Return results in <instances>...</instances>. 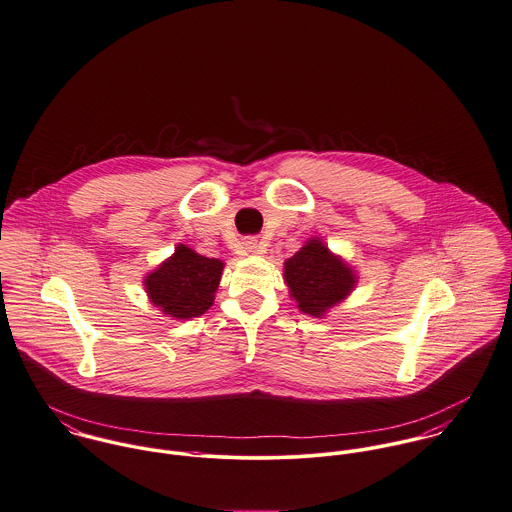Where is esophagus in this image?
Here are the masks:
<instances>
[{
  "instance_id": "esophagus-1",
  "label": "esophagus",
  "mask_w": 512,
  "mask_h": 512,
  "mask_svg": "<svg viewBox=\"0 0 512 512\" xmlns=\"http://www.w3.org/2000/svg\"><path fill=\"white\" fill-rule=\"evenodd\" d=\"M243 249L245 253H253V255H263L267 251V243L265 241H259L255 237H249L243 241Z\"/></svg>"
}]
</instances>
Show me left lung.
Listing matches in <instances>:
<instances>
[{"mask_svg": "<svg viewBox=\"0 0 512 512\" xmlns=\"http://www.w3.org/2000/svg\"><path fill=\"white\" fill-rule=\"evenodd\" d=\"M284 279L298 308L316 318L343 300L355 286L353 271L318 239L308 241L284 263Z\"/></svg>", "mask_w": 512, "mask_h": 512, "instance_id": "obj_1", "label": "left lung"}]
</instances>
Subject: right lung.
I'll list each match as a JSON object with an SVG mask.
<instances>
[{
    "label": "right lung",
    "mask_w": 512,
    "mask_h": 512,
    "mask_svg": "<svg viewBox=\"0 0 512 512\" xmlns=\"http://www.w3.org/2000/svg\"><path fill=\"white\" fill-rule=\"evenodd\" d=\"M224 263L178 245L171 259L145 279V288L155 306L174 318L204 314L218 290Z\"/></svg>",
    "instance_id": "add662e5"
}]
</instances>
